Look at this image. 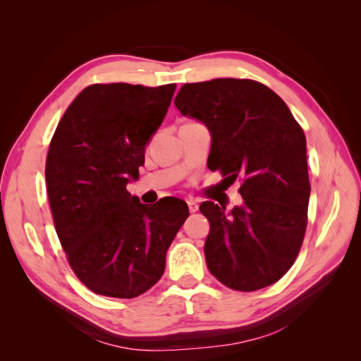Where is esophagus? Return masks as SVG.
<instances>
[{
  "label": "esophagus",
  "mask_w": 361,
  "mask_h": 361,
  "mask_svg": "<svg viewBox=\"0 0 361 361\" xmlns=\"http://www.w3.org/2000/svg\"><path fill=\"white\" fill-rule=\"evenodd\" d=\"M187 203H188V209H190V212H191V214H194V212H197V211H199V203L195 202V200H188Z\"/></svg>",
  "instance_id": "obj_1"
}]
</instances>
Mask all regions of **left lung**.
<instances>
[{
  "label": "left lung",
  "mask_w": 361,
  "mask_h": 361,
  "mask_svg": "<svg viewBox=\"0 0 361 361\" xmlns=\"http://www.w3.org/2000/svg\"><path fill=\"white\" fill-rule=\"evenodd\" d=\"M174 105L209 128L207 167L231 182L241 180V207L227 214L214 202L200 204L211 224L207 268L233 290L272 285L293 265L307 227L310 182L302 128L285 101L255 80L183 84Z\"/></svg>",
  "instance_id": "obj_1"
}]
</instances>
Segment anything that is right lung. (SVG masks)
Masks as SVG:
<instances>
[{
  "label": "right lung",
  "instance_id": "obj_1",
  "mask_svg": "<svg viewBox=\"0 0 361 361\" xmlns=\"http://www.w3.org/2000/svg\"><path fill=\"white\" fill-rule=\"evenodd\" d=\"M174 90L176 84H92L51 138L45 176L54 226L75 276L97 295L135 298L154 286L190 215L183 200L147 206L126 190Z\"/></svg>",
  "mask_w": 361,
  "mask_h": 361
}]
</instances>
